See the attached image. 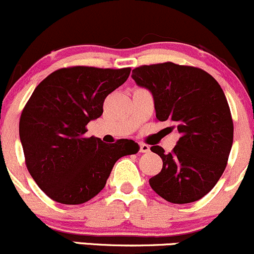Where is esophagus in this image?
<instances>
[{"label":"esophagus","mask_w":254,"mask_h":254,"mask_svg":"<svg viewBox=\"0 0 254 254\" xmlns=\"http://www.w3.org/2000/svg\"><path fill=\"white\" fill-rule=\"evenodd\" d=\"M150 150V146L144 144V143H139V151L140 153H148Z\"/></svg>","instance_id":"esophagus-1"}]
</instances>
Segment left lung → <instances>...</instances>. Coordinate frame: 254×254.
Returning <instances> with one entry per match:
<instances>
[{"mask_svg":"<svg viewBox=\"0 0 254 254\" xmlns=\"http://www.w3.org/2000/svg\"><path fill=\"white\" fill-rule=\"evenodd\" d=\"M139 87L151 91L156 119L176 128L180 138L171 153L150 150L163 169L149 180L161 198L175 204L192 203L213 190L223 175L234 140V122L219 83L205 70L164 62L132 70Z\"/></svg>","mask_w":254,"mask_h":254,"instance_id":"8db88e82","label":"left lung"}]
</instances>
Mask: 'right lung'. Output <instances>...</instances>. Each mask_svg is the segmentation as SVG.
Listing matches in <instances>:
<instances>
[{"label":"right lung","mask_w":254,"mask_h":254,"mask_svg":"<svg viewBox=\"0 0 254 254\" xmlns=\"http://www.w3.org/2000/svg\"><path fill=\"white\" fill-rule=\"evenodd\" d=\"M130 68L73 66L49 74L31 94L19 120L28 171L48 197L83 204L106 185L115 163L135 154L130 139L105 144L84 137L87 125L103 115L106 96L124 84Z\"/></svg>","instance_id":"obj_1"}]
</instances>
